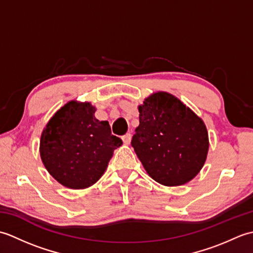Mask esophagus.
I'll return each instance as SVG.
<instances>
[{
	"label": "esophagus",
	"instance_id": "34e87169",
	"mask_svg": "<svg viewBox=\"0 0 253 253\" xmlns=\"http://www.w3.org/2000/svg\"><path fill=\"white\" fill-rule=\"evenodd\" d=\"M122 139H123L124 143H125V144H129V143H130V140H131V135H130V133H126V135H124V136L122 137Z\"/></svg>",
	"mask_w": 253,
	"mask_h": 253
}]
</instances>
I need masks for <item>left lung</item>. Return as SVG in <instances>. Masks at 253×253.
I'll list each match as a JSON object with an SVG mask.
<instances>
[{"label":"left lung","mask_w":253,"mask_h":253,"mask_svg":"<svg viewBox=\"0 0 253 253\" xmlns=\"http://www.w3.org/2000/svg\"><path fill=\"white\" fill-rule=\"evenodd\" d=\"M138 111L139 126L131 146L148 175L169 187L195 178L209 152V133L202 118L165 91L150 94Z\"/></svg>","instance_id":"obj_1"}]
</instances>
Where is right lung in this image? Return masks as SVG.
I'll return each instance as SVG.
<instances>
[{"instance_id": "obj_1", "label": "right lung", "mask_w": 253, "mask_h": 253, "mask_svg": "<svg viewBox=\"0 0 253 253\" xmlns=\"http://www.w3.org/2000/svg\"><path fill=\"white\" fill-rule=\"evenodd\" d=\"M90 102L72 100L55 112L43 128L40 157L56 181L69 189H85L98 181L121 138L112 135L109 122L96 120Z\"/></svg>"}]
</instances>
